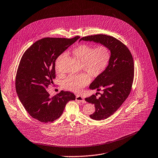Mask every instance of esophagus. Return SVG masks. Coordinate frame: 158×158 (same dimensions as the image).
<instances>
[{
	"label": "esophagus",
	"instance_id": "1",
	"mask_svg": "<svg viewBox=\"0 0 158 158\" xmlns=\"http://www.w3.org/2000/svg\"><path fill=\"white\" fill-rule=\"evenodd\" d=\"M76 100L78 101H80L81 103H86V101H85L84 98L82 96H80L79 95H77L76 96Z\"/></svg>",
	"mask_w": 158,
	"mask_h": 158
}]
</instances>
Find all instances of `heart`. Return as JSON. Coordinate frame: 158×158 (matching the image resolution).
<instances>
[{
  "label": "heart",
  "instance_id": "heart-1",
  "mask_svg": "<svg viewBox=\"0 0 158 158\" xmlns=\"http://www.w3.org/2000/svg\"><path fill=\"white\" fill-rule=\"evenodd\" d=\"M72 54L78 61L81 62V68L92 77H98L107 67L110 57V51L106 46L100 45L96 48L89 44H80L72 51ZM65 56L60 54L57 59L56 68L59 72V64ZM90 81L88 73H82L78 75H70L64 81L65 89L73 92H79Z\"/></svg>",
  "mask_w": 158,
  "mask_h": 158
}]
</instances>
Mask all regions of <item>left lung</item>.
<instances>
[{
	"instance_id": "left-lung-1",
	"label": "left lung",
	"mask_w": 158,
	"mask_h": 158,
	"mask_svg": "<svg viewBox=\"0 0 158 158\" xmlns=\"http://www.w3.org/2000/svg\"><path fill=\"white\" fill-rule=\"evenodd\" d=\"M93 41L107 46L111 57L105 71L91 83L89 89L102 90L99 98L93 94L85 101L93 104L95 112L89 115L96 120L106 119L115 113L130 93L134 78L133 57L128 48L116 38L106 35L81 38L80 41ZM98 93H96V94Z\"/></svg>"
}]
</instances>
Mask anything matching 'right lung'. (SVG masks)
I'll list each match as a JSON object with an SVG mask.
<instances>
[{
  "mask_svg": "<svg viewBox=\"0 0 158 158\" xmlns=\"http://www.w3.org/2000/svg\"><path fill=\"white\" fill-rule=\"evenodd\" d=\"M79 38H44L23 54L17 72L15 88L20 102L33 118L52 122L61 116L69 101L75 99L73 93L64 91L50 97L46 89L54 84L56 59Z\"/></svg>",
  "mask_w": 158,
  "mask_h": 158,
  "instance_id": "obj_1",
  "label": "right lung"
}]
</instances>
